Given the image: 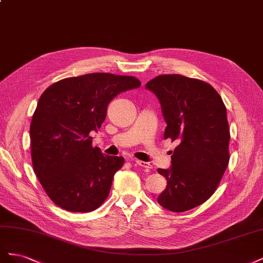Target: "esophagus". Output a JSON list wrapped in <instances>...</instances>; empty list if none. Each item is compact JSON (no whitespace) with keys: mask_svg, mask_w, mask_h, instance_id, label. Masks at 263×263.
Wrapping results in <instances>:
<instances>
[{"mask_svg":"<svg viewBox=\"0 0 263 263\" xmlns=\"http://www.w3.org/2000/svg\"><path fill=\"white\" fill-rule=\"evenodd\" d=\"M136 162V164H138L139 166H141V168H144V169H147V170H150V169H153L154 166H153V164L151 163H149V162H145V161H140V160H136L135 161Z\"/></svg>","mask_w":263,"mask_h":263,"instance_id":"1","label":"esophagus"}]
</instances>
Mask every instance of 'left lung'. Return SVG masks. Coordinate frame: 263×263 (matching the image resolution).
Instances as JSON below:
<instances>
[{
	"mask_svg": "<svg viewBox=\"0 0 263 263\" xmlns=\"http://www.w3.org/2000/svg\"><path fill=\"white\" fill-rule=\"evenodd\" d=\"M160 101L166 122L164 139L177 141L169 170L158 169L168 185L158 203L182 213L215 193L229 162V126L220 95L208 82L161 74L146 83Z\"/></svg>",
	"mask_w": 263,
	"mask_h": 263,
	"instance_id": "1",
	"label": "left lung"
}]
</instances>
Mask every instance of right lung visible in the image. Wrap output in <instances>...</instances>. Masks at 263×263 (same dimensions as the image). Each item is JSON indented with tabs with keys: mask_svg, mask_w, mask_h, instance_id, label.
<instances>
[{
	"mask_svg": "<svg viewBox=\"0 0 263 263\" xmlns=\"http://www.w3.org/2000/svg\"><path fill=\"white\" fill-rule=\"evenodd\" d=\"M140 85L135 77L95 72L62 79L42 94L29 128L31 163L59 208L91 212L107 198L125 159L103 155L90 133L105 121L117 94Z\"/></svg>",
	"mask_w": 263,
	"mask_h": 263,
	"instance_id": "right-lung-1",
	"label": "right lung"
}]
</instances>
